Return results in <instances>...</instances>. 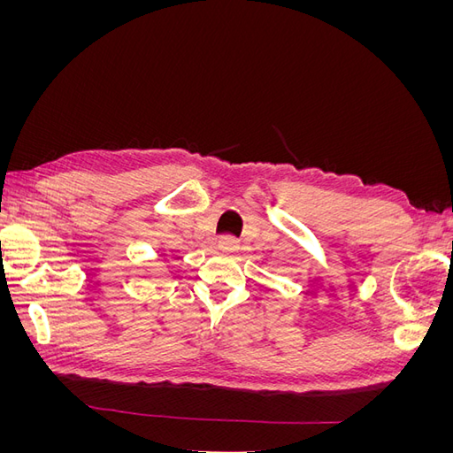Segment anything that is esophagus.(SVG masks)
Segmentation results:
<instances>
[{"instance_id": "34e87169", "label": "esophagus", "mask_w": 453, "mask_h": 453, "mask_svg": "<svg viewBox=\"0 0 453 453\" xmlns=\"http://www.w3.org/2000/svg\"><path fill=\"white\" fill-rule=\"evenodd\" d=\"M217 245H219V250L225 251V253H234V251H238V248H240L238 240L232 238V236H223L221 240H219Z\"/></svg>"}]
</instances>
